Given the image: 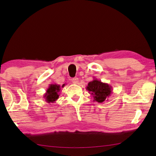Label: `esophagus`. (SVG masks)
<instances>
[{"mask_svg":"<svg viewBox=\"0 0 156 156\" xmlns=\"http://www.w3.org/2000/svg\"><path fill=\"white\" fill-rule=\"evenodd\" d=\"M72 83H74V84L78 83V78H72Z\"/></svg>","mask_w":156,"mask_h":156,"instance_id":"esophagus-1","label":"esophagus"}]
</instances>
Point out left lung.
<instances>
[{"instance_id": "obj_1", "label": "left lung", "mask_w": 156, "mask_h": 156, "mask_svg": "<svg viewBox=\"0 0 156 156\" xmlns=\"http://www.w3.org/2000/svg\"><path fill=\"white\" fill-rule=\"evenodd\" d=\"M86 89L89 91V93L94 98V101H96L99 103L108 100L107 98L112 93V86L107 83H102L96 78L89 82Z\"/></svg>"}]
</instances>
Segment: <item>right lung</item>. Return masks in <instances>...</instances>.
Wrapping results in <instances>:
<instances>
[{
  "label": "right lung",
  "instance_id": "obj_1",
  "mask_svg": "<svg viewBox=\"0 0 156 156\" xmlns=\"http://www.w3.org/2000/svg\"><path fill=\"white\" fill-rule=\"evenodd\" d=\"M65 84H62V87H64ZM61 90V87L57 84H49L47 88L45 94H44V98L47 103H54L58 99L60 92Z\"/></svg>",
  "mask_w": 156,
  "mask_h": 156
}]
</instances>
